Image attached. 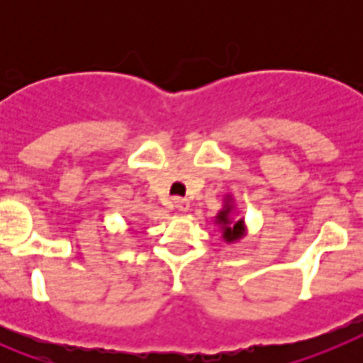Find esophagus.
Wrapping results in <instances>:
<instances>
[{"instance_id":"1","label":"esophagus","mask_w":363,"mask_h":363,"mask_svg":"<svg viewBox=\"0 0 363 363\" xmlns=\"http://www.w3.org/2000/svg\"><path fill=\"white\" fill-rule=\"evenodd\" d=\"M174 207L178 211H189V200H185V198H174Z\"/></svg>"}]
</instances>
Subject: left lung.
<instances>
[{
  "label": "left lung",
  "instance_id": "left-lung-1",
  "mask_svg": "<svg viewBox=\"0 0 363 363\" xmlns=\"http://www.w3.org/2000/svg\"><path fill=\"white\" fill-rule=\"evenodd\" d=\"M233 198H227L225 205H223V209L218 213L216 216V223H220L221 230H223V240L225 242H236L243 236L245 233V225H243V220H230V213H233Z\"/></svg>",
  "mask_w": 363,
  "mask_h": 363
}]
</instances>
